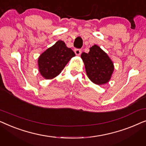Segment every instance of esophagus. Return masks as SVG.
Returning <instances> with one entry per match:
<instances>
[{"instance_id": "34e87169", "label": "esophagus", "mask_w": 146, "mask_h": 146, "mask_svg": "<svg viewBox=\"0 0 146 146\" xmlns=\"http://www.w3.org/2000/svg\"><path fill=\"white\" fill-rule=\"evenodd\" d=\"M74 52L76 55L80 56L82 53V50L81 49H75L74 50Z\"/></svg>"}]
</instances>
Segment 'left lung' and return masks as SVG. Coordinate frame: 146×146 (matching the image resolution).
Returning <instances> with one entry per match:
<instances>
[{"instance_id":"8db88e82","label":"left lung","mask_w":146,"mask_h":146,"mask_svg":"<svg viewBox=\"0 0 146 146\" xmlns=\"http://www.w3.org/2000/svg\"><path fill=\"white\" fill-rule=\"evenodd\" d=\"M81 58L84 63L89 79L98 85L104 84L111 78L113 64L110 57L98 46L94 45L88 53L82 52Z\"/></svg>"}]
</instances>
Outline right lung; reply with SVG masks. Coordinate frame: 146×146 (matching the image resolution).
Returning <instances> with one entry per match:
<instances>
[{"label": "right lung", "instance_id": "right-lung-1", "mask_svg": "<svg viewBox=\"0 0 146 146\" xmlns=\"http://www.w3.org/2000/svg\"><path fill=\"white\" fill-rule=\"evenodd\" d=\"M75 56L72 50L62 40H58L44 52L38 60V70L45 79H52L60 74L72 58Z\"/></svg>", "mask_w": 146, "mask_h": 146}]
</instances>
